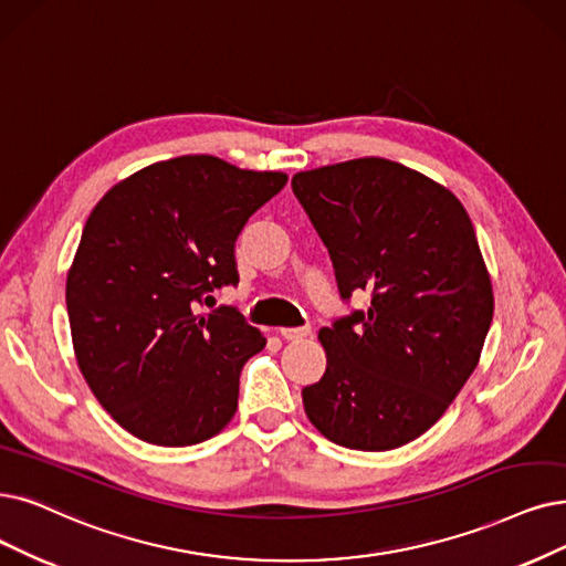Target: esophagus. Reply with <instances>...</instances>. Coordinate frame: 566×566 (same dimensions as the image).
<instances>
[{
  "label": "esophagus",
  "mask_w": 566,
  "mask_h": 566,
  "mask_svg": "<svg viewBox=\"0 0 566 566\" xmlns=\"http://www.w3.org/2000/svg\"><path fill=\"white\" fill-rule=\"evenodd\" d=\"M279 332L285 342H302V338L311 334V327H281Z\"/></svg>",
  "instance_id": "esophagus-1"
}]
</instances>
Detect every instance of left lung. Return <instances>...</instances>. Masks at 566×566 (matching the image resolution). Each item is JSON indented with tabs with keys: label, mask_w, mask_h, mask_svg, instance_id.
<instances>
[{
	"label": "left lung",
	"mask_w": 566,
	"mask_h": 566,
	"mask_svg": "<svg viewBox=\"0 0 566 566\" xmlns=\"http://www.w3.org/2000/svg\"><path fill=\"white\" fill-rule=\"evenodd\" d=\"M327 245L342 300L367 311L323 327V378L302 390L336 446L392 450L424 434L476 369L494 297L469 213L437 180L386 157L292 176Z\"/></svg>",
	"instance_id": "8db88e82"
}]
</instances>
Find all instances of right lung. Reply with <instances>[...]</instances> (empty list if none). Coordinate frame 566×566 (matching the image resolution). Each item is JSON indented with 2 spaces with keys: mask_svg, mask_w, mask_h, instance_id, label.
Here are the masks:
<instances>
[{
  "mask_svg": "<svg viewBox=\"0 0 566 566\" xmlns=\"http://www.w3.org/2000/svg\"><path fill=\"white\" fill-rule=\"evenodd\" d=\"M285 184L184 155L120 180L90 213L66 313L85 382L132 437L192 446L232 420L241 369L266 338L232 306L195 304L239 283L237 237Z\"/></svg>",
  "mask_w": 566,
  "mask_h": 566,
  "instance_id": "obj_1",
  "label": "right lung"
}]
</instances>
